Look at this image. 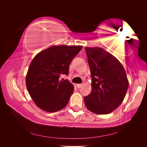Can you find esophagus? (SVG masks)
I'll return each mask as SVG.
<instances>
[{
  "instance_id": "esophagus-1",
  "label": "esophagus",
  "mask_w": 147,
  "mask_h": 147,
  "mask_svg": "<svg viewBox=\"0 0 147 147\" xmlns=\"http://www.w3.org/2000/svg\"><path fill=\"white\" fill-rule=\"evenodd\" d=\"M83 86V84H77V87L78 88H82Z\"/></svg>"
}]
</instances>
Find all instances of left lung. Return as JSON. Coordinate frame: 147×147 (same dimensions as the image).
Returning <instances> with one entry per match:
<instances>
[{"label": "left lung", "instance_id": "8db88e82", "mask_svg": "<svg viewBox=\"0 0 147 147\" xmlns=\"http://www.w3.org/2000/svg\"><path fill=\"white\" fill-rule=\"evenodd\" d=\"M90 68L92 90L84 97L87 109L99 115L111 113L118 108L126 96L129 82L120 62L99 47H86Z\"/></svg>", "mask_w": 147, "mask_h": 147}]
</instances>
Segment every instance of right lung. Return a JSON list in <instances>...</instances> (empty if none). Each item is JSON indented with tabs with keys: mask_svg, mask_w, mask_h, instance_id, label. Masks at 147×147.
Returning <instances> with one entry per match:
<instances>
[{
	"mask_svg": "<svg viewBox=\"0 0 147 147\" xmlns=\"http://www.w3.org/2000/svg\"><path fill=\"white\" fill-rule=\"evenodd\" d=\"M82 46H53L40 52L30 64L26 87L35 104L44 111L55 112L67 105L74 86L68 75L70 63Z\"/></svg>",
	"mask_w": 147,
	"mask_h": 147,
	"instance_id": "obj_1",
	"label": "right lung"
}]
</instances>
